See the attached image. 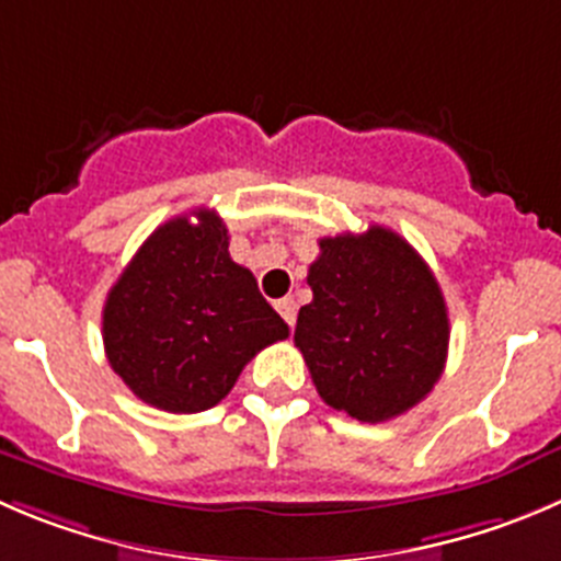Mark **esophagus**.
Wrapping results in <instances>:
<instances>
[{
    "instance_id": "1",
    "label": "esophagus",
    "mask_w": 561,
    "mask_h": 561,
    "mask_svg": "<svg viewBox=\"0 0 561 561\" xmlns=\"http://www.w3.org/2000/svg\"><path fill=\"white\" fill-rule=\"evenodd\" d=\"M276 312L285 318L287 325H296V301H293V298H279V301H276Z\"/></svg>"
}]
</instances>
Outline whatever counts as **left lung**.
Wrapping results in <instances>:
<instances>
[{"label":"left lung","mask_w":561,"mask_h":561,"mask_svg":"<svg viewBox=\"0 0 561 561\" xmlns=\"http://www.w3.org/2000/svg\"><path fill=\"white\" fill-rule=\"evenodd\" d=\"M296 347L325 405L386 422L425 400L449 345L444 293L416 249L386 227L320 238Z\"/></svg>","instance_id":"obj_1"}]
</instances>
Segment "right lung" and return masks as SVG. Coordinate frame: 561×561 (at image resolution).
Wrapping results in <instances>:
<instances>
[{
  "label": "right lung",
  "instance_id": "right-lung-1",
  "mask_svg": "<svg viewBox=\"0 0 561 561\" xmlns=\"http://www.w3.org/2000/svg\"><path fill=\"white\" fill-rule=\"evenodd\" d=\"M161 225L103 304V347L114 373L148 405L199 413L225 400L263 347L290 334L232 263L216 210Z\"/></svg>",
  "mask_w": 561,
  "mask_h": 561
}]
</instances>
